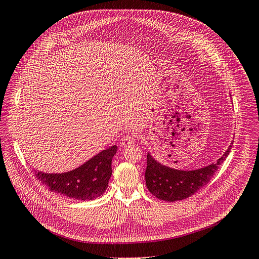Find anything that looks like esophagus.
Wrapping results in <instances>:
<instances>
[{
	"instance_id": "34e87169",
	"label": "esophagus",
	"mask_w": 259,
	"mask_h": 259,
	"mask_svg": "<svg viewBox=\"0 0 259 259\" xmlns=\"http://www.w3.org/2000/svg\"><path fill=\"white\" fill-rule=\"evenodd\" d=\"M135 143H136V139L135 138H133L132 136H126V137H123L121 139L120 146L122 148H128V147H130L132 145H135Z\"/></svg>"
}]
</instances>
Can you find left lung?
Masks as SVG:
<instances>
[{"mask_svg":"<svg viewBox=\"0 0 259 259\" xmlns=\"http://www.w3.org/2000/svg\"><path fill=\"white\" fill-rule=\"evenodd\" d=\"M233 142L221 158L207 166L184 170L176 169L160 163L149 152L147 154V167L145 171L146 187L157 198L175 202L193 195L196 191L206 186L223 163L232 149Z\"/></svg>","mask_w":259,"mask_h":259,"instance_id":"8db88e82","label":"left lung"}]
</instances>
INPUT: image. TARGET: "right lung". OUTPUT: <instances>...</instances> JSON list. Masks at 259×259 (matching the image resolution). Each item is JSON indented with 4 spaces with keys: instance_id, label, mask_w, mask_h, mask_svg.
Masks as SVG:
<instances>
[{
    "instance_id": "obj_1",
    "label": "right lung",
    "mask_w": 259,
    "mask_h": 259,
    "mask_svg": "<svg viewBox=\"0 0 259 259\" xmlns=\"http://www.w3.org/2000/svg\"><path fill=\"white\" fill-rule=\"evenodd\" d=\"M116 151V145H113L65 173H44L34 169V174L52 192L74 199L92 200L107 190L112 176V159Z\"/></svg>"
}]
</instances>
